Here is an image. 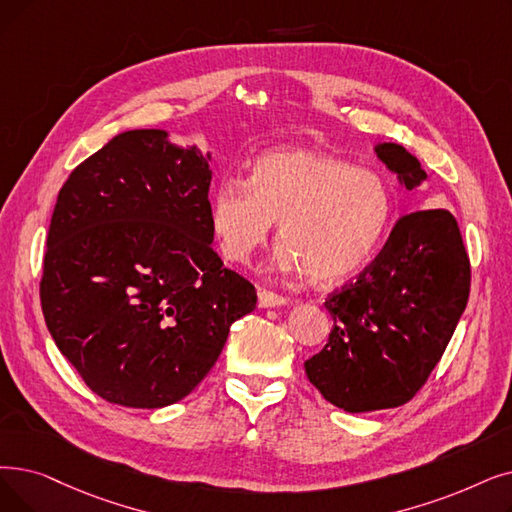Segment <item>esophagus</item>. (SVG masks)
<instances>
[{"label":"esophagus","mask_w":512,"mask_h":512,"mask_svg":"<svg viewBox=\"0 0 512 512\" xmlns=\"http://www.w3.org/2000/svg\"><path fill=\"white\" fill-rule=\"evenodd\" d=\"M257 297H259V307H276V305H286L288 299L284 295H278L270 288H257Z\"/></svg>","instance_id":"1"}]
</instances>
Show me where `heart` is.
Segmentation results:
<instances>
[{"label":"heart","mask_w":512,"mask_h":512,"mask_svg":"<svg viewBox=\"0 0 512 512\" xmlns=\"http://www.w3.org/2000/svg\"><path fill=\"white\" fill-rule=\"evenodd\" d=\"M393 196L381 175L335 154L278 148L247 180L226 177L211 196V230L228 261L247 263L280 221V263L314 282L358 272L383 240Z\"/></svg>","instance_id":"heart-1"}]
</instances>
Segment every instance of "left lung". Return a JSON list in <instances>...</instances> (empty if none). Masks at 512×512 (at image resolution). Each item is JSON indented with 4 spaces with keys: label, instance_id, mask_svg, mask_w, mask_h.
Segmentation results:
<instances>
[{
    "label": "left lung",
    "instance_id": "obj_1",
    "mask_svg": "<svg viewBox=\"0 0 512 512\" xmlns=\"http://www.w3.org/2000/svg\"><path fill=\"white\" fill-rule=\"evenodd\" d=\"M376 154L408 190L427 177L404 146L385 142ZM469 293L471 261L454 215L399 217L368 268L328 293L335 324L305 362L309 383L345 412L408 404L446 351Z\"/></svg>",
    "mask_w": 512,
    "mask_h": 512
}]
</instances>
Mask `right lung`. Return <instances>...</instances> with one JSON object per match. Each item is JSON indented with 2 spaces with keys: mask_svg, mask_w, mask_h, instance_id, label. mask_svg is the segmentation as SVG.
Instances as JSON below:
<instances>
[{
  "mask_svg": "<svg viewBox=\"0 0 512 512\" xmlns=\"http://www.w3.org/2000/svg\"><path fill=\"white\" fill-rule=\"evenodd\" d=\"M209 163L123 131L60 188L39 297L60 353L110 404L163 408L201 383L255 286L213 251Z\"/></svg>",
  "mask_w": 512,
  "mask_h": 512,
  "instance_id": "add662e5",
  "label": "right lung"
}]
</instances>
